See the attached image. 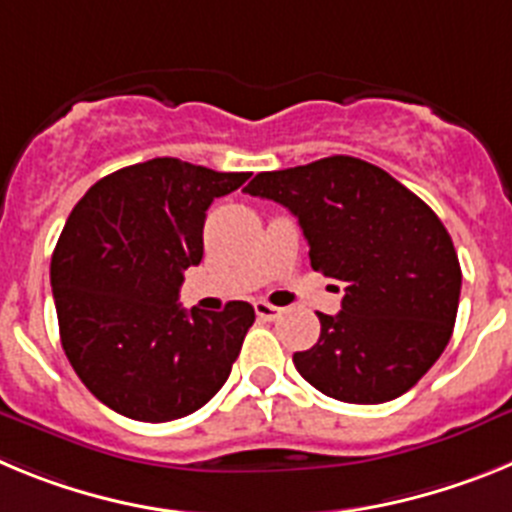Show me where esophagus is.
I'll return each mask as SVG.
<instances>
[{"instance_id":"obj_1","label":"esophagus","mask_w":512,"mask_h":512,"mask_svg":"<svg viewBox=\"0 0 512 512\" xmlns=\"http://www.w3.org/2000/svg\"><path fill=\"white\" fill-rule=\"evenodd\" d=\"M253 310H256V315H259L261 320H277L279 315H282V307L269 305V302H266V300L253 302Z\"/></svg>"}]
</instances>
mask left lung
<instances>
[{
  "label": "left lung",
  "mask_w": 512,
  "mask_h": 512,
  "mask_svg": "<svg viewBox=\"0 0 512 512\" xmlns=\"http://www.w3.org/2000/svg\"><path fill=\"white\" fill-rule=\"evenodd\" d=\"M243 192L287 207L312 269L346 284L341 312H318V343L292 356L297 372L356 405L415 387L443 354L459 310V256L436 212L354 156L264 171Z\"/></svg>",
  "instance_id": "8db88e82"
}]
</instances>
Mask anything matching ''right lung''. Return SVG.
<instances>
[{"label":"right lung","mask_w":512,"mask_h":512,"mask_svg":"<svg viewBox=\"0 0 512 512\" xmlns=\"http://www.w3.org/2000/svg\"><path fill=\"white\" fill-rule=\"evenodd\" d=\"M246 171H212L151 158L104 176L63 225L51 259L61 346L107 408L166 423L215 397L238 359L256 312L184 310V269L202 261V228L215 197Z\"/></svg>","instance_id":"1"}]
</instances>
